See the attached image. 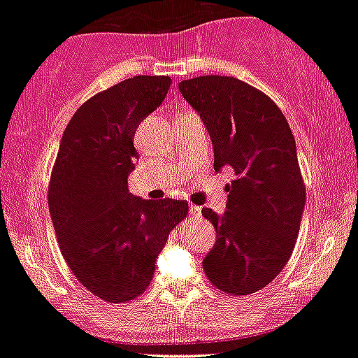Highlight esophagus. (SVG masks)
Returning a JSON list of instances; mask_svg holds the SVG:
<instances>
[{
	"instance_id": "1",
	"label": "esophagus",
	"mask_w": 358,
	"mask_h": 358,
	"mask_svg": "<svg viewBox=\"0 0 358 358\" xmlns=\"http://www.w3.org/2000/svg\"><path fill=\"white\" fill-rule=\"evenodd\" d=\"M189 215L191 217L198 219L201 215V207H198V205H189Z\"/></svg>"
}]
</instances>
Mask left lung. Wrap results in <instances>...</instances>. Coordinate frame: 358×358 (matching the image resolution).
Listing matches in <instances>:
<instances>
[{
    "label": "left lung",
    "mask_w": 358,
    "mask_h": 358,
    "mask_svg": "<svg viewBox=\"0 0 358 358\" xmlns=\"http://www.w3.org/2000/svg\"><path fill=\"white\" fill-rule=\"evenodd\" d=\"M179 90L207 127L214 171L235 174L224 214L201 208L217 235L203 271L226 294H252L284 270L298 238L306 189L294 136L278 106L238 78L198 76Z\"/></svg>",
    "instance_id": "left-lung-1"
}]
</instances>
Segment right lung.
I'll return each instance as SVG.
<instances>
[{"instance_id":"right-lung-1","label":"right lung","mask_w":358,"mask_h":358,"mask_svg":"<svg viewBox=\"0 0 358 358\" xmlns=\"http://www.w3.org/2000/svg\"><path fill=\"white\" fill-rule=\"evenodd\" d=\"M169 76H134L78 108L62 134L48 208L67 266L108 303H125L151 284L169 233L187 214L186 200H143L129 193L139 158L137 127L164 102Z\"/></svg>"}]
</instances>
